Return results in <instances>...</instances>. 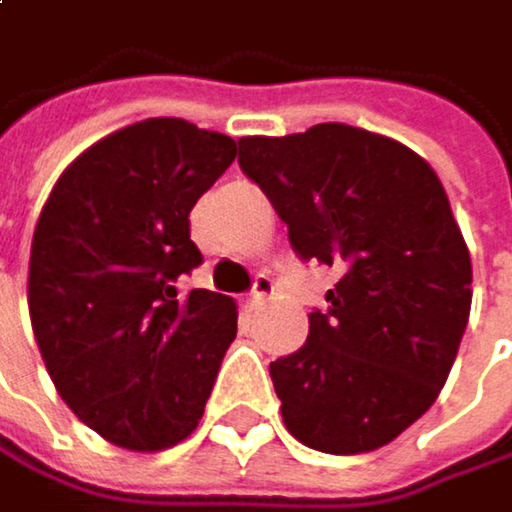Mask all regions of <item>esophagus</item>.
<instances>
[{
    "label": "esophagus",
    "mask_w": 512,
    "mask_h": 512,
    "mask_svg": "<svg viewBox=\"0 0 512 512\" xmlns=\"http://www.w3.org/2000/svg\"><path fill=\"white\" fill-rule=\"evenodd\" d=\"M270 294H273V279H270V276H258V282H254V288H251V294L245 297V303H248V306H258V303H264Z\"/></svg>",
    "instance_id": "1"
}]
</instances>
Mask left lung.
<instances>
[{
    "label": "left lung",
    "mask_w": 512,
    "mask_h": 512,
    "mask_svg": "<svg viewBox=\"0 0 512 512\" xmlns=\"http://www.w3.org/2000/svg\"><path fill=\"white\" fill-rule=\"evenodd\" d=\"M239 167L300 258L342 273L306 345L270 363L288 432L336 456L390 444L438 399L471 315V254L438 173L345 122L239 137Z\"/></svg>",
    "instance_id": "8db88e82"
}]
</instances>
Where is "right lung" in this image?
<instances>
[{"label":"right lung","instance_id":"obj_1","mask_svg":"<svg viewBox=\"0 0 512 512\" xmlns=\"http://www.w3.org/2000/svg\"><path fill=\"white\" fill-rule=\"evenodd\" d=\"M236 140L185 119L125 125L56 179L32 236L29 318L62 402L104 441L155 453L203 417L236 303L176 279L203 258L188 212Z\"/></svg>","mask_w":512,"mask_h":512}]
</instances>
